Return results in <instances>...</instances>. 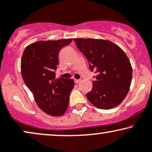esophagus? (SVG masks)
I'll use <instances>...</instances> for the list:
<instances>
[{
  "instance_id": "1",
  "label": "esophagus",
  "mask_w": 152,
  "mask_h": 152,
  "mask_svg": "<svg viewBox=\"0 0 152 152\" xmlns=\"http://www.w3.org/2000/svg\"><path fill=\"white\" fill-rule=\"evenodd\" d=\"M80 81V79H75L74 80V82H75V83H79Z\"/></svg>"
}]
</instances>
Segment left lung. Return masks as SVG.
Segmentation results:
<instances>
[{"label": "left lung", "instance_id": "1", "mask_svg": "<svg viewBox=\"0 0 152 152\" xmlns=\"http://www.w3.org/2000/svg\"><path fill=\"white\" fill-rule=\"evenodd\" d=\"M85 55L90 69L97 74L93 88L86 94L88 100L101 109H109L122 102L129 91L132 66L127 55L112 42L94 38H75Z\"/></svg>", "mask_w": 152, "mask_h": 152}]
</instances>
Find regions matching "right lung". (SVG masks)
I'll use <instances>...</instances> for the list:
<instances>
[{"label":"right lung","mask_w":152,"mask_h":152,"mask_svg":"<svg viewBox=\"0 0 152 152\" xmlns=\"http://www.w3.org/2000/svg\"><path fill=\"white\" fill-rule=\"evenodd\" d=\"M72 41V39L38 41L28 45L22 55L23 80L39 108L53 116L64 114L75 85L73 79L55 78L59 51Z\"/></svg>","instance_id":"right-lung-1"}]
</instances>
